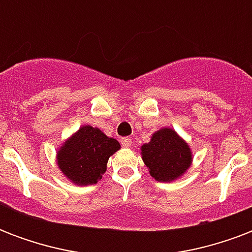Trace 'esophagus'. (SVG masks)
I'll use <instances>...</instances> for the list:
<instances>
[{"label": "esophagus", "mask_w": 252, "mask_h": 252, "mask_svg": "<svg viewBox=\"0 0 252 252\" xmlns=\"http://www.w3.org/2000/svg\"><path fill=\"white\" fill-rule=\"evenodd\" d=\"M122 145L124 146V148H130V146H132V138H129V137H124V138H122Z\"/></svg>", "instance_id": "1"}]
</instances>
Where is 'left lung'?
<instances>
[{
	"label": "left lung",
	"mask_w": 252,
	"mask_h": 252,
	"mask_svg": "<svg viewBox=\"0 0 252 252\" xmlns=\"http://www.w3.org/2000/svg\"><path fill=\"white\" fill-rule=\"evenodd\" d=\"M141 158L152 178L157 182H175L192 165V150L186 140L170 126L154 132L141 146Z\"/></svg>",
	"instance_id": "obj_1"
}]
</instances>
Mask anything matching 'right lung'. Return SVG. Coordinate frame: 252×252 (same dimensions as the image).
I'll list each match as a JSON object with an SVG mask.
<instances>
[{"label":"right lung","instance_id":"right-lung-1","mask_svg":"<svg viewBox=\"0 0 252 252\" xmlns=\"http://www.w3.org/2000/svg\"><path fill=\"white\" fill-rule=\"evenodd\" d=\"M119 149L118 140L86 124L57 148L56 163L69 182L76 186H91L102 179L108 158Z\"/></svg>","mask_w":252,"mask_h":252}]
</instances>
